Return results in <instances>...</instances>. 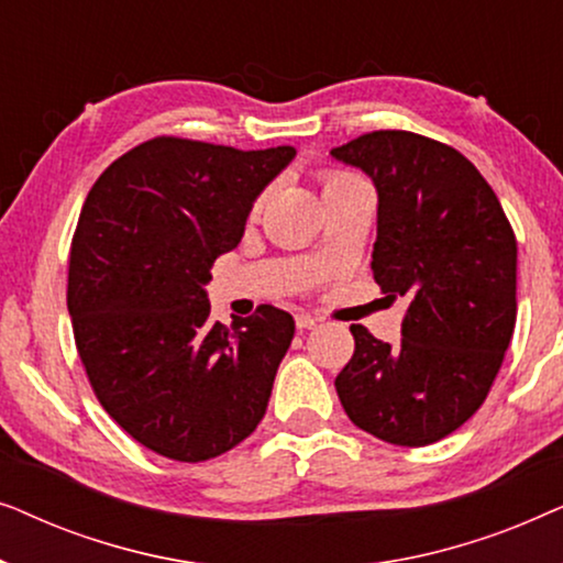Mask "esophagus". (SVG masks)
I'll return each instance as SVG.
<instances>
[{
    "label": "esophagus",
    "instance_id": "1",
    "mask_svg": "<svg viewBox=\"0 0 563 563\" xmlns=\"http://www.w3.org/2000/svg\"><path fill=\"white\" fill-rule=\"evenodd\" d=\"M295 322H297V330H312L314 325H318V318H312V314L299 312L297 318H295Z\"/></svg>",
    "mask_w": 563,
    "mask_h": 563
}]
</instances>
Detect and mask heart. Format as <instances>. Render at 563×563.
Instances as JSON below:
<instances>
[{
	"instance_id": "b5f03b06",
	"label": "heart",
	"mask_w": 563,
	"mask_h": 563,
	"mask_svg": "<svg viewBox=\"0 0 563 563\" xmlns=\"http://www.w3.org/2000/svg\"><path fill=\"white\" fill-rule=\"evenodd\" d=\"M341 181H345V179H343V176H330V179H328V184H325V187H330V184H341Z\"/></svg>"
}]
</instances>
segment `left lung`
Wrapping results in <instances>:
<instances>
[{"label":"left lung","mask_w":563,"mask_h":563,"mask_svg":"<svg viewBox=\"0 0 563 563\" xmlns=\"http://www.w3.org/2000/svg\"><path fill=\"white\" fill-rule=\"evenodd\" d=\"M374 181V282L405 297L402 341L351 325L356 351L335 389L353 426L395 445H428L489 395L515 330L518 243L472 161L407 130H376L330 151Z\"/></svg>","instance_id":"left-lung-1"}]
</instances>
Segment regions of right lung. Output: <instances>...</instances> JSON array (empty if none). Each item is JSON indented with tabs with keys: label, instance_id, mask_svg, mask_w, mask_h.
<instances>
[{
	"label": "right lung",
	"instance_id": "right-lung-1",
	"mask_svg": "<svg viewBox=\"0 0 563 563\" xmlns=\"http://www.w3.org/2000/svg\"><path fill=\"white\" fill-rule=\"evenodd\" d=\"M291 145L238 151L153 137L120 156L81 207L68 261V314L91 389L145 449L207 461L266 415L295 318L261 305L210 320L214 258L241 243Z\"/></svg>",
	"mask_w": 563,
	"mask_h": 563
}]
</instances>
